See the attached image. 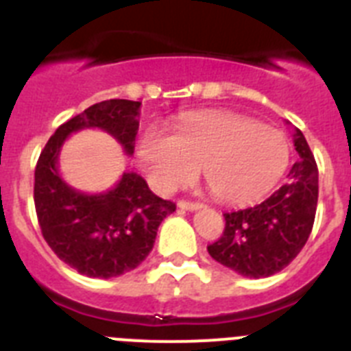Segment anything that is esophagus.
<instances>
[{
	"mask_svg": "<svg viewBox=\"0 0 351 351\" xmlns=\"http://www.w3.org/2000/svg\"><path fill=\"white\" fill-rule=\"evenodd\" d=\"M178 206L181 207V209H184V210H198V209H202V207H204L200 202H188V200H181Z\"/></svg>",
	"mask_w": 351,
	"mask_h": 351,
	"instance_id": "obj_1",
	"label": "esophagus"
}]
</instances>
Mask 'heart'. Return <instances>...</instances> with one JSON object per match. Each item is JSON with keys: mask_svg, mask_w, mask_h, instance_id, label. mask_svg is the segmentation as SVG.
I'll list each match as a JSON object with an SVG mask.
<instances>
[{"mask_svg": "<svg viewBox=\"0 0 351 351\" xmlns=\"http://www.w3.org/2000/svg\"><path fill=\"white\" fill-rule=\"evenodd\" d=\"M137 158L149 184L169 193L197 178L202 167L210 193L246 206L267 195L287 172L290 145L283 133L235 112H200L182 119L172 135L147 132Z\"/></svg>", "mask_w": 351, "mask_h": 351, "instance_id": "1", "label": "heart"}]
</instances>
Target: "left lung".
<instances>
[{
  "label": "left lung",
  "mask_w": 351,
  "mask_h": 351,
  "mask_svg": "<svg viewBox=\"0 0 351 351\" xmlns=\"http://www.w3.org/2000/svg\"><path fill=\"white\" fill-rule=\"evenodd\" d=\"M299 160L283 184L255 207L225 213V230L207 251L216 262L246 278L283 271L308 241L318 204V169L302 132L293 135Z\"/></svg>",
  "instance_id": "left-lung-1"
}]
</instances>
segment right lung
I'll return each instance as SVG.
<instances>
[{
	"instance_id": "add662e5",
	"label": "right lung",
	"mask_w": 351,
	"mask_h": 351,
	"mask_svg": "<svg viewBox=\"0 0 351 351\" xmlns=\"http://www.w3.org/2000/svg\"><path fill=\"white\" fill-rule=\"evenodd\" d=\"M141 101L105 100L56 130L35 169V209L43 239L58 258L88 278H116L138 267L153 250L158 226L176 204L156 197L135 172L112 190L86 195L61 179L58 156L73 132L100 128L133 154Z\"/></svg>"
}]
</instances>
